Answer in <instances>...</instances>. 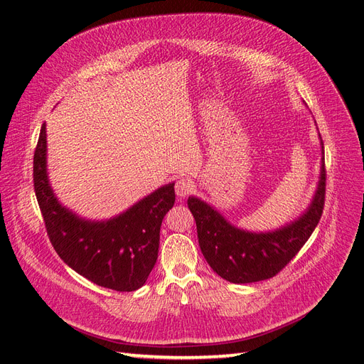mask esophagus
<instances>
[{
  "label": "esophagus",
  "instance_id": "obj_1",
  "mask_svg": "<svg viewBox=\"0 0 364 364\" xmlns=\"http://www.w3.org/2000/svg\"><path fill=\"white\" fill-rule=\"evenodd\" d=\"M195 188V183L189 178H180L175 183V193L178 195L180 198H184L186 195H189Z\"/></svg>",
  "mask_w": 364,
  "mask_h": 364
}]
</instances>
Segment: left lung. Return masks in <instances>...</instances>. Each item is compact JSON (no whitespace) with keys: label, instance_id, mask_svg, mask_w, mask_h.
Listing matches in <instances>:
<instances>
[{"label":"left lung","instance_id":"obj_1","mask_svg":"<svg viewBox=\"0 0 364 364\" xmlns=\"http://www.w3.org/2000/svg\"><path fill=\"white\" fill-rule=\"evenodd\" d=\"M324 195L326 169L321 158L318 188L311 206L282 229L262 234L238 229L197 197H189L188 206L197 223L198 243L206 262L221 278L240 284L272 278L291 262L318 225Z\"/></svg>","mask_w":364,"mask_h":364}]
</instances>
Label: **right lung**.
Returning <instances> with one entry per match:
<instances>
[{
  "label": "right lung",
  "mask_w": 364,
  "mask_h": 364,
  "mask_svg": "<svg viewBox=\"0 0 364 364\" xmlns=\"http://www.w3.org/2000/svg\"><path fill=\"white\" fill-rule=\"evenodd\" d=\"M46 123L33 155V188L53 249L73 271L101 287L132 292L156 263L163 218L175 203L173 183L106 221H90L55 197L46 166Z\"/></svg>",
  "instance_id": "obj_1"
}]
</instances>
